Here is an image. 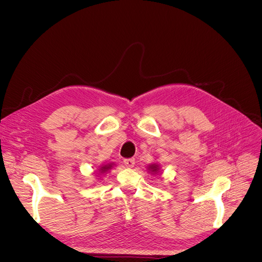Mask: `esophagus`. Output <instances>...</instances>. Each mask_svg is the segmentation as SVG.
Here are the masks:
<instances>
[{"instance_id":"esophagus-1","label":"esophagus","mask_w":262,"mask_h":262,"mask_svg":"<svg viewBox=\"0 0 262 262\" xmlns=\"http://www.w3.org/2000/svg\"><path fill=\"white\" fill-rule=\"evenodd\" d=\"M124 164L129 167V168H132L134 165H135V160L134 159H126L124 160Z\"/></svg>"}]
</instances>
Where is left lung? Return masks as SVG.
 Returning a JSON list of instances; mask_svg holds the SVG:
<instances>
[{"label": "left lung", "mask_w": 262, "mask_h": 262, "mask_svg": "<svg viewBox=\"0 0 262 262\" xmlns=\"http://www.w3.org/2000/svg\"><path fill=\"white\" fill-rule=\"evenodd\" d=\"M147 170L151 174H160L161 173V166L159 163H152L147 167Z\"/></svg>", "instance_id": "left-lung-1"}]
</instances>
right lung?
<instances>
[{"label":"right lung","instance_id":"1","mask_svg":"<svg viewBox=\"0 0 262 262\" xmlns=\"http://www.w3.org/2000/svg\"><path fill=\"white\" fill-rule=\"evenodd\" d=\"M114 167V163H107V164H104V165H101L98 169V174L99 176H104L105 173L109 172L111 169Z\"/></svg>","mask_w":262,"mask_h":262}]
</instances>
